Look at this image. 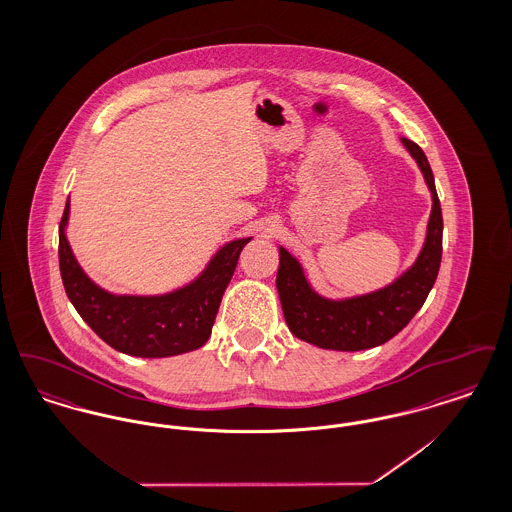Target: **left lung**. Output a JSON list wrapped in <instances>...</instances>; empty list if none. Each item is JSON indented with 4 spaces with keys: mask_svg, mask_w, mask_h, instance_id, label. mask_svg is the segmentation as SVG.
<instances>
[{
    "mask_svg": "<svg viewBox=\"0 0 512 512\" xmlns=\"http://www.w3.org/2000/svg\"><path fill=\"white\" fill-rule=\"evenodd\" d=\"M401 142L416 161L432 194L426 240L416 261L399 278L376 292L328 299L313 290L305 270L292 253L278 247L280 267L276 288L286 324L295 338L334 351H363L382 345L411 322L434 288L441 263L443 234L434 174L420 147L407 138H401Z\"/></svg>",
    "mask_w": 512,
    "mask_h": 512,
    "instance_id": "1",
    "label": "left lung"
}]
</instances>
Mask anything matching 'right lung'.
Here are the masks:
<instances>
[{
    "label": "right lung",
    "mask_w": 512,
    "mask_h": 512,
    "mask_svg": "<svg viewBox=\"0 0 512 512\" xmlns=\"http://www.w3.org/2000/svg\"><path fill=\"white\" fill-rule=\"evenodd\" d=\"M71 201L59 224V268L76 313L113 349L146 359H161L199 349L211 336L240 253L251 238L222 245L190 284L161 295L111 293L82 270L67 240Z\"/></svg>",
    "instance_id": "obj_1"
}]
</instances>
